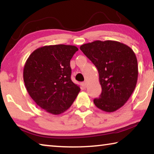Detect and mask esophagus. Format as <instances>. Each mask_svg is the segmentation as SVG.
<instances>
[{
	"mask_svg": "<svg viewBox=\"0 0 154 154\" xmlns=\"http://www.w3.org/2000/svg\"><path fill=\"white\" fill-rule=\"evenodd\" d=\"M82 85H83V88H87V85H88V83H87V82H83V83H82Z\"/></svg>",
	"mask_w": 154,
	"mask_h": 154,
	"instance_id": "1",
	"label": "esophagus"
}]
</instances>
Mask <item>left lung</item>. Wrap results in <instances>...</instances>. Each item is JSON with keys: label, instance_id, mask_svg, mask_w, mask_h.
Listing matches in <instances>:
<instances>
[{"label": "left lung", "instance_id": "left-lung-1", "mask_svg": "<svg viewBox=\"0 0 154 154\" xmlns=\"http://www.w3.org/2000/svg\"><path fill=\"white\" fill-rule=\"evenodd\" d=\"M80 49L97 68L102 87L96 107L116 111L127 102L136 88L138 63L133 50L116 41H95L81 45Z\"/></svg>", "mask_w": 154, "mask_h": 154}]
</instances>
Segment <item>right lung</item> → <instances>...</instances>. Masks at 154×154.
<instances>
[{"label": "right lung", "mask_w": 154, "mask_h": 154, "mask_svg": "<svg viewBox=\"0 0 154 154\" xmlns=\"http://www.w3.org/2000/svg\"><path fill=\"white\" fill-rule=\"evenodd\" d=\"M78 49L75 45H45L35 49L26 62L23 78L36 105L53 115L66 111L80 92L71 79L70 61Z\"/></svg>", "instance_id": "obj_1"}]
</instances>
